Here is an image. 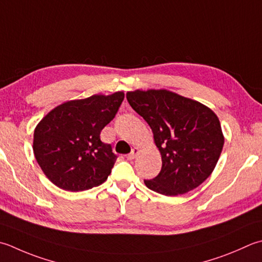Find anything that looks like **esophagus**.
I'll list each match as a JSON object with an SVG mask.
<instances>
[{"label":"esophagus","instance_id":"esophagus-1","mask_svg":"<svg viewBox=\"0 0 262 262\" xmlns=\"http://www.w3.org/2000/svg\"><path fill=\"white\" fill-rule=\"evenodd\" d=\"M138 153H140V148H138V147H134V148H133V150H132V152L129 153V155L127 156V158L129 159V160H133V159H135V158L137 157Z\"/></svg>","mask_w":262,"mask_h":262}]
</instances>
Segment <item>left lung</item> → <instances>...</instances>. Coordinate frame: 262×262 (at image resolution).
Here are the masks:
<instances>
[{
  "instance_id": "8db88e82",
  "label": "left lung",
  "mask_w": 262,
  "mask_h": 262,
  "mask_svg": "<svg viewBox=\"0 0 262 262\" xmlns=\"http://www.w3.org/2000/svg\"><path fill=\"white\" fill-rule=\"evenodd\" d=\"M128 103L151 127L161 153V171L146 187L175 196L196 188L211 175L224 146L216 114L198 101L167 90L128 92Z\"/></svg>"
}]
</instances>
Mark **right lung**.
<instances>
[{
  "instance_id": "1",
  "label": "right lung",
  "mask_w": 262,
  "mask_h": 262,
  "mask_svg": "<svg viewBox=\"0 0 262 262\" xmlns=\"http://www.w3.org/2000/svg\"><path fill=\"white\" fill-rule=\"evenodd\" d=\"M124 97L122 92H116L68 101L39 121L34 132V155L54 185L79 192L106 181L117 156L100 134L117 115Z\"/></svg>"
}]
</instances>
